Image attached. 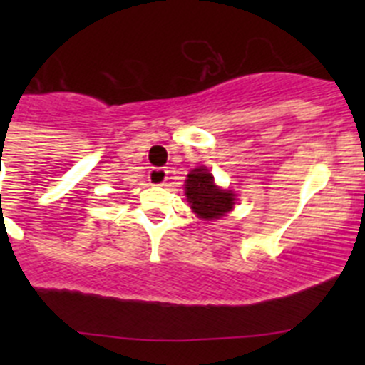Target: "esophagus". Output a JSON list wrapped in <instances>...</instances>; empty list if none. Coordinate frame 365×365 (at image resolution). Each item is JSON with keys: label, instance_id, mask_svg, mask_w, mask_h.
Here are the masks:
<instances>
[{"label": "esophagus", "instance_id": "34e87169", "mask_svg": "<svg viewBox=\"0 0 365 365\" xmlns=\"http://www.w3.org/2000/svg\"><path fill=\"white\" fill-rule=\"evenodd\" d=\"M148 180L153 185H164V183L168 182V169L152 168L148 173Z\"/></svg>", "mask_w": 365, "mask_h": 365}]
</instances>
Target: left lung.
I'll return each mask as SVG.
<instances>
[{
	"label": "left lung",
	"mask_w": 365,
	"mask_h": 365,
	"mask_svg": "<svg viewBox=\"0 0 365 365\" xmlns=\"http://www.w3.org/2000/svg\"><path fill=\"white\" fill-rule=\"evenodd\" d=\"M185 196L192 212L201 220L220 219L227 212H231L235 206L233 190L217 187L212 173L203 165L192 169L187 175Z\"/></svg>",
	"instance_id": "left-lung-1"
}]
</instances>
